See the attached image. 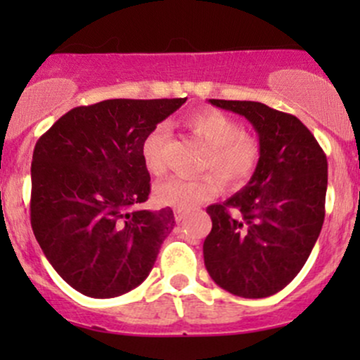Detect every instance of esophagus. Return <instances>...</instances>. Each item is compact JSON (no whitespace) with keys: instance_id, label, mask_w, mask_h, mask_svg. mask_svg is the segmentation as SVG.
I'll list each match as a JSON object with an SVG mask.
<instances>
[{"instance_id":"34e87169","label":"esophagus","mask_w":360,"mask_h":360,"mask_svg":"<svg viewBox=\"0 0 360 360\" xmlns=\"http://www.w3.org/2000/svg\"><path fill=\"white\" fill-rule=\"evenodd\" d=\"M186 218V212H183V210H174V220L179 223V221H183Z\"/></svg>"}]
</instances>
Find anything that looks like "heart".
Here are the masks:
<instances>
[{
	"instance_id": "heart-1",
	"label": "heart",
	"mask_w": 360,
	"mask_h": 360,
	"mask_svg": "<svg viewBox=\"0 0 360 360\" xmlns=\"http://www.w3.org/2000/svg\"><path fill=\"white\" fill-rule=\"evenodd\" d=\"M186 125L208 146L201 162V171H212L198 179L169 177L155 186L157 203L176 210H191L212 200L220 191L221 177L226 186H240L250 179L259 164L260 147L257 140L243 134V127L230 115L218 110H203L189 115ZM169 127L159 123L142 143V159L148 172L160 176L166 171V146Z\"/></svg>"
}]
</instances>
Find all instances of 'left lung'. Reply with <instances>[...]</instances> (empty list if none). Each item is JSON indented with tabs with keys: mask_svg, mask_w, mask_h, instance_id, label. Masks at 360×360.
<instances>
[{
	"mask_svg": "<svg viewBox=\"0 0 360 360\" xmlns=\"http://www.w3.org/2000/svg\"><path fill=\"white\" fill-rule=\"evenodd\" d=\"M242 115L259 135L254 174L237 194L206 208V271L225 291L267 298L304 266L325 220L326 155L298 118L257 101L210 100Z\"/></svg>",
	"mask_w": 360,
	"mask_h": 360,
	"instance_id": "obj_1",
	"label": "left lung"
}]
</instances>
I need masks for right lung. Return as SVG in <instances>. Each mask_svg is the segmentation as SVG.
Listing matches in <instances>:
<instances>
[{
	"instance_id": "obj_1",
	"label": "right lung",
	"mask_w": 360,
	"mask_h": 360,
	"mask_svg": "<svg viewBox=\"0 0 360 360\" xmlns=\"http://www.w3.org/2000/svg\"><path fill=\"white\" fill-rule=\"evenodd\" d=\"M186 100L77 106L35 143L32 230L57 274L82 295H125L154 267L176 221L169 206L131 210L150 193L142 143Z\"/></svg>"
}]
</instances>
